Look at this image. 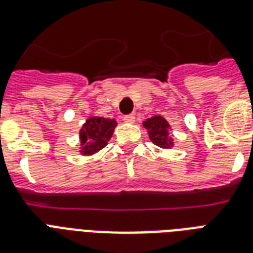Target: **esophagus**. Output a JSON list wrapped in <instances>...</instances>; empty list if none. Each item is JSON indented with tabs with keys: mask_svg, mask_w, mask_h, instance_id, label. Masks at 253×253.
Wrapping results in <instances>:
<instances>
[{
	"mask_svg": "<svg viewBox=\"0 0 253 253\" xmlns=\"http://www.w3.org/2000/svg\"><path fill=\"white\" fill-rule=\"evenodd\" d=\"M123 121L126 123H134L135 122V115L134 114H127L123 117Z\"/></svg>",
	"mask_w": 253,
	"mask_h": 253,
	"instance_id": "1",
	"label": "esophagus"
}]
</instances>
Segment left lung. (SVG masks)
I'll return each instance as SVG.
<instances>
[{"label": "left lung", "mask_w": 253, "mask_h": 253, "mask_svg": "<svg viewBox=\"0 0 253 253\" xmlns=\"http://www.w3.org/2000/svg\"><path fill=\"white\" fill-rule=\"evenodd\" d=\"M148 132H150L151 140L156 144V146L162 147V148H169L172 146V136L169 135V125L166 119L163 117H154V118L147 119L144 122Z\"/></svg>", "instance_id": "1"}]
</instances>
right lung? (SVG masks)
I'll use <instances>...</instances> for the list:
<instances>
[{"mask_svg": "<svg viewBox=\"0 0 253 253\" xmlns=\"http://www.w3.org/2000/svg\"><path fill=\"white\" fill-rule=\"evenodd\" d=\"M115 126L117 122L114 119L101 118V117L87 119L80 131L83 154L91 155L106 146L107 140L114 132Z\"/></svg>", "mask_w": 253, "mask_h": 253, "instance_id": "1", "label": "right lung"}]
</instances>
